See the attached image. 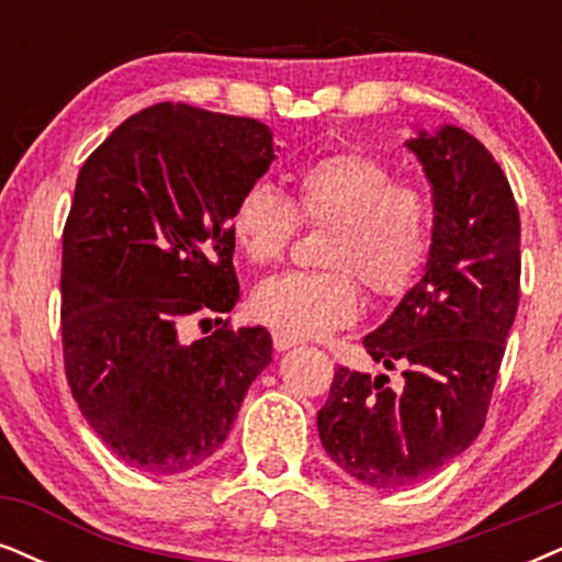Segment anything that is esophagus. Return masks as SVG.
I'll list each match as a JSON object with an SVG mask.
<instances>
[{
	"mask_svg": "<svg viewBox=\"0 0 562 562\" xmlns=\"http://www.w3.org/2000/svg\"><path fill=\"white\" fill-rule=\"evenodd\" d=\"M272 339H274V350L277 352H285V350H290V347L297 345V339H290V337H285V334H280V331H274Z\"/></svg>",
	"mask_w": 562,
	"mask_h": 562,
	"instance_id": "esophagus-1",
	"label": "esophagus"
}]
</instances>
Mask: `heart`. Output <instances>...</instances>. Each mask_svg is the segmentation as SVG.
<instances>
[{
	"label": "heart",
	"mask_w": 562,
	"mask_h": 562,
	"mask_svg": "<svg viewBox=\"0 0 562 562\" xmlns=\"http://www.w3.org/2000/svg\"><path fill=\"white\" fill-rule=\"evenodd\" d=\"M329 225L322 272H285L261 280L251 295L254 316L290 339H318L360 314V285L375 297H396L415 285L430 257V204L423 191L394 183L375 155H324L295 176V199L254 181L231 212V236L254 265L285 254L297 231Z\"/></svg>",
	"instance_id": "obj_1"
}]
</instances>
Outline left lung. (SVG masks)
<instances>
[{
    "label": "left lung",
    "instance_id": "obj_1",
    "mask_svg": "<svg viewBox=\"0 0 562 562\" xmlns=\"http://www.w3.org/2000/svg\"><path fill=\"white\" fill-rule=\"evenodd\" d=\"M404 145L432 187L430 257L363 339L402 383L337 368L316 417L334 464L379 490L430 477L480 436L521 277L514 191L485 145L453 124L415 126Z\"/></svg>",
    "mask_w": 562,
    "mask_h": 562
}]
</instances>
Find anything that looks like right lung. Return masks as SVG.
I'll return each mask as SVG.
<instances>
[{"label":"right lung","mask_w":562,"mask_h":562,"mask_svg":"<svg viewBox=\"0 0 562 562\" xmlns=\"http://www.w3.org/2000/svg\"><path fill=\"white\" fill-rule=\"evenodd\" d=\"M274 158L257 119L160 103L113 130L77 176L61 254L64 366L82 417L130 467L179 474L215 457L272 363L265 326H223L189 345L179 326L238 303L231 212Z\"/></svg>","instance_id":"1"}]
</instances>
